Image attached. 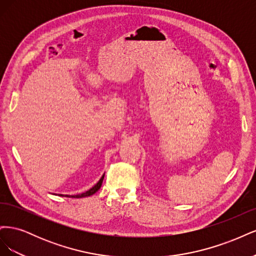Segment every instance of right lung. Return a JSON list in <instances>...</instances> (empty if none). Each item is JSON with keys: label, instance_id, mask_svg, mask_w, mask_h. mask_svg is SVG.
Listing matches in <instances>:
<instances>
[{"label": "right lung", "instance_id": "obj_1", "mask_svg": "<svg viewBox=\"0 0 256 256\" xmlns=\"http://www.w3.org/2000/svg\"><path fill=\"white\" fill-rule=\"evenodd\" d=\"M104 174L102 175V177L100 178L99 180V182L94 186V187H92L90 190H88L86 192H84V193H81V194H76V196H69V198H85V196H92L94 194V193H96L99 189H100V187H102V182H104Z\"/></svg>", "mask_w": 256, "mask_h": 256}]
</instances>
